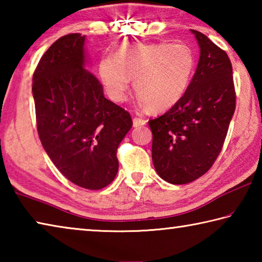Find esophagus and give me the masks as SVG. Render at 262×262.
Wrapping results in <instances>:
<instances>
[{
    "instance_id": "obj_1",
    "label": "esophagus",
    "mask_w": 262,
    "mask_h": 262,
    "mask_svg": "<svg viewBox=\"0 0 262 262\" xmlns=\"http://www.w3.org/2000/svg\"><path fill=\"white\" fill-rule=\"evenodd\" d=\"M147 123V120H144V119L142 118H137L135 117L134 119H133V125H134V127H140V126H143Z\"/></svg>"
}]
</instances>
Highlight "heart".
Here are the masks:
<instances>
[{
	"label": "heart",
	"instance_id": "b5f03b06",
	"mask_svg": "<svg viewBox=\"0 0 262 262\" xmlns=\"http://www.w3.org/2000/svg\"><path fill=\"white\" fill-rule=\"evenodd\" d=\"M195 54L184 43H151L121 47L113 57H105L99 74L110 98L123 103L130 78L139 104L154 111L167 110L178 103L192 81Z\"/></svg>",
	"mask_w": 262,
	"mask_h": 262
}]
</instances>
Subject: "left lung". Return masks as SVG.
Instances as JSON below:
<instances>
[{
	"mask_svg": "<svg viewBox=\"0 0 262 262\" xmlns=\"http://www.w3.org/2000/svg\"><path fill=\"white\" fill-rule=\"evenodd\" d=\"M190 32L200 47L192 81L178 103L149 120L154 166L162 179L173 185L192 183L212 166L236 108L228 54L207 35Z\"/></svg>",
	"mask_w": 262,
	"mask_h": 262,
	"instance_id": "1",
	"label": "left lung"
}]
</instances>
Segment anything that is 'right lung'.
<instances>
[{
    "instance_id": "right-lung-1",
    "label": "right lung",
    "mask_w": 262,
    "mask_h": 262,
    "mask_svg": "<svg viewBox=\"0 0 262 262\" xmlns=\"http://www.w3.org/2000/svg\"><path fill=\"white\" fill-rule=\"evenodd\" d=\"M84 41L72 33L48 48L34 70L32 94L38 135L51 161L73 184L96 190L117 176V150L133 121L86 69Z\"/></svg>"
}]
</instances>
